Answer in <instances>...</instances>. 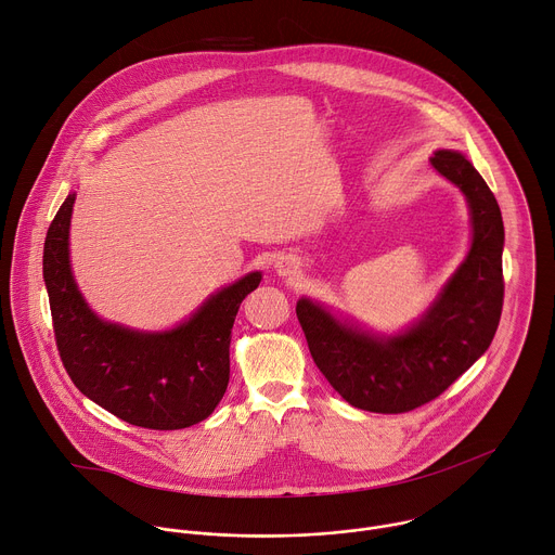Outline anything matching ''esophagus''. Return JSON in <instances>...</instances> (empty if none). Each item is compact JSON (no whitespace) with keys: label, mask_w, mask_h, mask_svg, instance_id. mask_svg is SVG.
<instances>
[{"label":"esophagus","mask_w":555,"mask_h":555,"mask_svg":"<svg viewBox=\"0 0 555 555\" xmlns=\"http://www.w3.org/2000/svg\"><path fill=\"white\" fill-rule=\"evenodd\" d=\"M276 272H279V276H296L298 272H300V261H298V257H294V255H283L279 261H276Z\"/></svg>","instance_id":"esophagus-1"}]
</instances>
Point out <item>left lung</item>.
<instances>
[{
    "label": "left lung",
    "mask_w": 555,
    "mask_h": 555,
    "mask_svg": "<svg viewBox=\"0 0 555 555\" xmlns=\"http://www.w3.org/2000/svg\"><path fill=\"white\" fill-rule=\"evenodd\" d=\"M433 167L456 184L472 212V248L424 319L402 336L373 338L307 298L296 305L309 353L343 398L362 411L398 415L439 395L490 347L503 311V217L486 180L456 151Z\"/></svg>",
    "instance_id": "1"
}]
</instances>
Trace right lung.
Instances as JSON below:
<instances>
[{"mask_svg": "<svg viewBox=\"0 0 555 555\" xmlns=\"http://www.w3.org/2000/svg\"><path fill=\"white\" fill-rule=\"evenodd\" d=\"M74 195L54 215L43 246L52 330L61 362L86 398L151 430H180L206 420L230 377V332L242 300L257 289L253 272L210 296L173 332L140 334L99 321L69 272L67 232Z\"/></svg>", "mask_w": 555, "mask_h": 555, "instance_id": "1", "label": "right lung"}]
</instances>
